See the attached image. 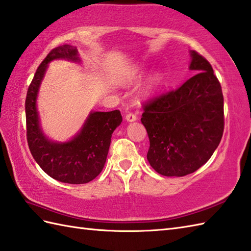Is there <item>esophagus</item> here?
<instances>
[{
	"label": "esophagus",
	"mask_w": 251,
	"mask_h": 251,
	"mask_svg": "<svg viewBox=\"0 0 251 251\" xmlns=\"http://www.w3.org/2000/svg\"><path fill=\"white\" fill-rule=\"evenodd\" d=\"M126 121L127 122H135V121H137L138 120V117L135 115V114H132V113H128L126 115Z\"/></svg>",
	"instance_id": "esophagus-1"
}]
</instances>
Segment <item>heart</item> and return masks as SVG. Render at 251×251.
I'll return each instance as SVG.
<instances>
[{"instance_id": "1", "label": "heart", "mask_w": 251, "mask_h": 251, "mask_svg": "<svg viewBox=\"0 0 251 251\" xmlns=\"http://www.w3.org/2000/svg\"><path fill=\"white\" fill-rule=\"evenodd\" d=\"M142 76V72H137L134 73L132 75L130 76L129 81L130 82H136ZM161 79H162V74L159 72H156L155 74H153V76L149 79V82L145 85V87L142 88V95L145 96V97H149V96H151L154 90L156 89V87L161 83Z\"/></svg>"}]
</instances>
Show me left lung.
<instances>
[{
    "label": "left lung",
    "instance_id": "8db88e82",
    "mask_svg": "<svg viewBox=\"0 0 251 251\" xmlns=\"http://www.w3.org/2000/svg\"><path fill=\"white\" fill-rule=\"evenodd\" d=\"M190 56L195 75L143 106L141 123L150 139L147 158L166 177H183L207 163L225 128L221 85L204 57L194 50Z\"/></svg>",
    "mask_w": 251,
    "mask_h": 251
}]
</instances>
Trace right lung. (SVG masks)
<instances>
[{
  "mask_svg": "<svg viewBox=\"0 0 251 251\" xmlns=\"http://www.w3.org/2000/svg\"><path fill=\"white\" fill-rule=\"evenodd\" d=\"M59 59L81 62L76 47L68 44L56 47L42 61L26 93V139L32 156L50 177L63 183L83 184L94 180L103 169L112 134L123 119L119 110L92 111L70 140L50 139L42 129L36 100L49 65Z\"/></svg>",
  "mask_w": 251,
  "mask_h": 251,
  "instance_id": "1",
  "label": "right lung"
}]
</instances>
